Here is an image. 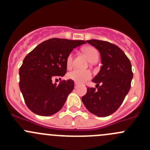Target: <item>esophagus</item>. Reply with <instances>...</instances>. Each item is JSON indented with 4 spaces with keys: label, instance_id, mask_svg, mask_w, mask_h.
Listing matches in <instances>:
<instances>
[{
    "label": "esophagus",
    "instance_id": "esophagus-1",
    "mask_svg": "<svg viewBox=\"0 0 150 150\" xmlns=\"http://www.w3.org/2000/svg\"><path fill=\"white\" fill-rule=\"evenodd\" d=\"M78 86V84L77 83H75V88H77Z\"/></svg>",
    "mask_w": 150,
    "mask_h": 150
}]
</instances>
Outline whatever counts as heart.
Segmentation results:
<instances>
[{
  "instance_id": "b5f03b06",
  "label": "heart",
  "mask_w": 150,
  "mask_h": 150,
  "mask_svg": "<svg viewBox=\"0 0 150 150\" xmlns=\"http://www.w3.org/2000/svg\"><path fill=\"white\" fill-rule=\"evenodd\" d=\"M83 51L86 54L88 59L91 62H96L99 59V51L96 48L92 46H86L83 48ZM73 61V56L69 54L67 57L66 65L68 69L71 68ZM67 78L72 81H75L77 83H83L85 81H88L91 77V73L88 70H81L79 69H75L71 72H68Z\"/></svg>"
}]
</instances>
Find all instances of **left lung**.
Returning a JSON list of instances; mask_svg holds the SVG:
<instances>
[{
    "instance_id": "obj_1",
    "label": "left lung",
    "mask_w": 150,
    "mask_h": 150,
    "mask_svg": "<svg viewBox=\"0 0 150 150\" xmlns=\"http://www.w3.org/2000/svg\"><path fill=\"white\" fill-rule=\"evenodd\" d=\"M86 42L100 53L102 66L92 80L96 83L97 90L88 88L87 93L81 99L92 114L107 117L120 107L131 88L133 78L131 62L125 53L112 43L94 39Z\"/></svg>"
}]
</instances>
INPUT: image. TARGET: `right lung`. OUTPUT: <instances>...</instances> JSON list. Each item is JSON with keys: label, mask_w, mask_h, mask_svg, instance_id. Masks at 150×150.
I'll use <instances>...</instances> for the list:
<instances>
[{"label": "right lung", "mask_w": 150, "mask_h": 150, "mask_svg": "<svg viewBox=\"0 0 150 150\" xmlns=\"http://www.w3.org/2000/svg\"><path fill=\"white\" fill-rule=\"evenodd\" d=\"M84 40L51 38L37 46L24 59L19 69V88L27 106L40 116L59 111L74 88V81L53 83L52 78L67 72V57Z\"/></svg>", "instance_id": "1"}]
</instances>
